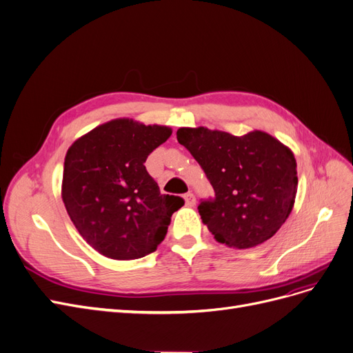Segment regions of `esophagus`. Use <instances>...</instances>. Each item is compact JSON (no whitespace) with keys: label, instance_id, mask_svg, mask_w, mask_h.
I'll use <instances>...</instances> for the list:
<instances>
[{"label":"esophagus","instance_id":"1","mask_svg":"<svg viewBox=\"0 0 353 353\" xmlns=\"http://www.w3.org/2000/svg\"><path fill=\"white\" fill-rule=\"evenodd\" d=\"M183 199H185V205L186 206H194L196 205V197L193 193H186L185 196H183Z\"/></svg>","mask_w":353,"mask_h":353}]
</instances>
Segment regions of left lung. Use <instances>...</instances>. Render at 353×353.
Wrapping results in <instances>:
<instances>
[{
	"instance_id": "obj_1",
	"label": "left lung",
	"mask_w": 353,
	"mask_h": 353,
	"mask_svg": "<svg viewBox=\"0 0 353 353\" xmlns=\"http://www.w3.org/2000/svg\"><path fill=\"white\" fill-rule=\"evenodd\" d=\"M176 135L214 190L213 201L197 208L214 239L229 248L248 250L274 236L296 202L299 179L293 151L259 130L236 137L185 127Z\"/></svg>"
}]
</instances>
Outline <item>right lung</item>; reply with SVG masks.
I'll return each mask as SVG.
<instances>
[{
    "instance_id": "obj_1",
    "label": "right lung",
    "mask_w": 353,
    "mask_h": 353,
    "mask_svg": "<svg viewBox=\"0 0 353 353\" xmlns=\"http://www.w3.org/2000/svg\"><path fill=\"white\" fill-rule=\"evenodd\" d=\"M172 132L165 125L117 118L69 147L63 203L82 238L103 256L128 261L154 252L172 214L185 205L179 196L161 194L144 165Z\"/></svg>"
}]
</instances>
